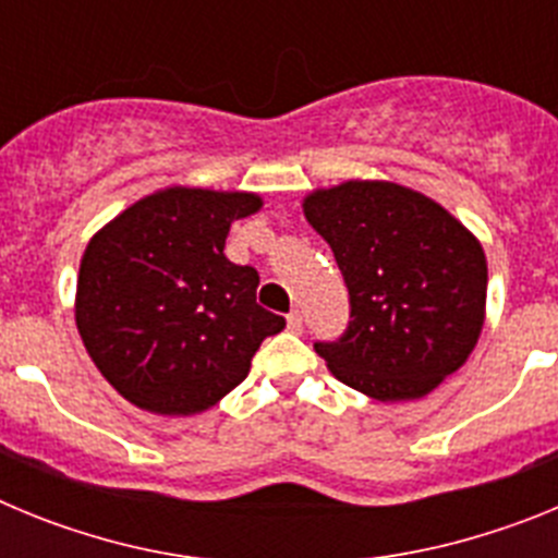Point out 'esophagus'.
Instances as JSON below:
<instances>
[{
  "instance_id": "34e87169",
  "label": "esophagus",
  "mask_w": 558,
  "mask_h": 558,
  "mask_svg": "<svg viewBox=\"0 0 558 558\" xmlns=\"http://www.w3.org/2000/svg\"><path fill=\"white\" fill-rule=\"evenodd\" d=\"M288 329L290 332H302V315H299V310H293V313L288 315Z\"/></svg>"
}]
</instances>
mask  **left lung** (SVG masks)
Returning <instances> with one entry per match:
<instances>
[{
  "instance_id": "1",
  "label": "left lung",
  "mask_w": 558,
  "mask_h": 558,
  "mask_svg": "<svg viewBox=\"0 0 558 558\" xmlns=\"http://www.w3.org/2000/svg\"><path fill=\"white\" fill-rule=\"evenodd\" d=\"M304 218L329 243L352 322L315 343L329 372L377 402L422 399L466 363L486 322V254L456 215L393 181L313 190Z\"/></svg>"
}]
</instances>
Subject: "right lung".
<instances>
[{
    "mask_svg": "<svg viewBox=\"0 0 558 558\" xmlns=\"http://www.w3.org/2000/svg\"><path fill=\"white\" fill-rule=\"evenodd\" d=\"M256 192L167 186L108 220L81 259L75 324L88 357L131 405L195 416L251 372L284 318L256 304L259 274L226 259Z\"/></svg>",
    "mask_w": 558,
    "mask_h": 558,
    "instance_id": "add662e5",
    "label": "right lung"
}]
</instances>
